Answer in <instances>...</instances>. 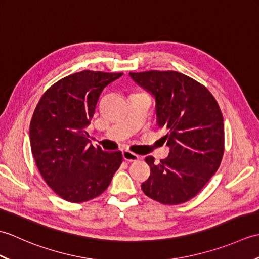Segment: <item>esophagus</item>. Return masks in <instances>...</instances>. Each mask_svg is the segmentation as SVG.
<instances>
[{
  "instance_id": "1",
  "label": "esophagus",
  "mask_w": 259,
  "mask_h": 259,
  "mask_svg": "<svg viewBox=\"0 0 259 259\" xmlns=\"http://www.w3.org/2000/svg\"><path fill=\"white\" fill-rule=\"evenodd\" d=\"M122 157L125 161L128 162H134V161H138L139 160V156H137L136 153L131 152L129 150H125L122 152Z\"/></svg>"
}]
</instances>
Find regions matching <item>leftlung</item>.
Returning a JSON list of instances; mask_svg holds the SVG:
<instances>
[{
    "mask_svg": "<svg viewBox=\"0 0 259 259\" xmlns=\"http://www.w3.org/2000/svg\"><path fill=\"white\" fill-rule=\"evenodd\" d=\"M156 99L159 128L169 156L160 162L149 156L150 176L141 189L163 205H179L199 192L221 166L224 119L216 99L205 85L177 71L130 72Z\"/></svg>",
    "mask_w": 259,
    "mask_h": 259,
    "instance_id": "obj_1",
    "label": "left lung"
}]
</instances>
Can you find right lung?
I'll list each match as a JSON object with an SVG mask.
<instances>
[{"instance_id": "obj_1", "label": "right lung", "mask_w": 259, "mask_h": 259, "mask_svg": "<svg viewBox=\"0 0 259 259\" xmlns=\"http://www.w3.org/2000/svg\"><path fill=\"white\" fill-rule=\"evenodd\" d=\"M122 74L89 70L70 74L37 103L30 123L32 155L48 186L64 200L83 202L101 195L122 162L121 151L93 147L85 131L101 92Z\"/></svg>"}]
</instances>
